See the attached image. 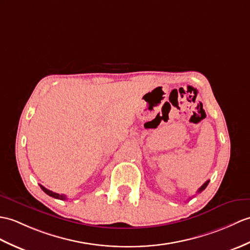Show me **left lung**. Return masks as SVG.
Returning <instances> with one entry per match:
<instances>
[{
    "label": "left lung",
    "instance_id": "obj_1",
    "mask_svg": "<svg viewBox=\"0 0 250 250\" xmlns=\"http://www.w3.org/2000/svg\"><path fill=\"white\" fill-rule=\"evenodd\" d=\"M208 182H210V181H208H208H206V182H205L204 184H202V185H201V187H200V188H199L198 190H197V193H201V191H202V190H204V189H205V188H206L208 187Z\"/></svg>",
    "mask_w": 250,
    "mask_h": 250
}]
</instances>
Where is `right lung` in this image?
<instances>
[{
	"instance_id": "obj_1",
	"label": "right lung",
	"mask_w": 250,
	"mask_h": 250,
	"mask_svg": "<svg viewBox=\"0 0 250 250\" xmlns=\"http://www.w3.org/2000/svg\"><path fill=\"white\" fill-rule=\"evenodd\" d=\"M40 188H42V189L44 191L45 194H48L49 196L53 197V198H56V199H61V200H65V199H67V196H66V195H63V194L60 195V194H57V193H53V191H52V190H49L48 188H45L44 187H42V184H40Z\"/></svg>"
}]
</instances>
